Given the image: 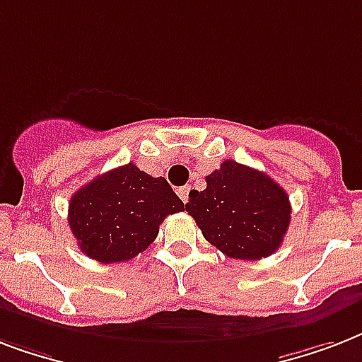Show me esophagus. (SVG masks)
I'll return each mask as SVG.
<instances>
[{
	"mask_svg": "<svg viewBox=\"0 0 362 362\" xmlns=\"http://www.w3.org/2000/svg\"><path fill=\"white\" fill-rule=\"evenodd\" d=\"M189 189H192L189 186H184V187H180V189H178V197L182 199V203H187V197H189Z\"/></svg>",
	"mask_w": 362,
	"mask_h": 362,
	"instance_id": "1",
	"label": "esophagus"
}]
</instances>
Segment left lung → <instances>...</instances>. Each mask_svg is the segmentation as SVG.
Instances as JSON below:
<instances>
[{
  "label": "left lung",
  "instance_id": "8db88e82",
  "mask_svg": "<svg viewBox=\"0 0 362 362\" xmlns=\"http://www.w3.org/2000/svg\"><path fill=\"white\" fill-rule=\"evenodd\" d=\"M186 210L212 246L247 261L272 255L291 221L289 195L281 186L233 159L206 176L203 192H189Z\"/></svg>",
  "mask_w": 362,
  "mask_h": 362
}]
</instances>
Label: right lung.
<instances>
[{
    "label": "right lung",
    "mask_w": 362,
    "mask_h": 362,
    "mask_svg": "<svg viewBox=\"0 0 362 362\" xmlns=\"http://www.w3.org/2000/svg\"><path fill=\"white\" fill-rule=\"evenodd\" d=\"M184 210L163 176L127 163L93 178L69 201V227L81 252L99 263L129 261L144 252L169 214Z\"/></svg>",
    "instance_id": "obj_1"
}]
</instances>
